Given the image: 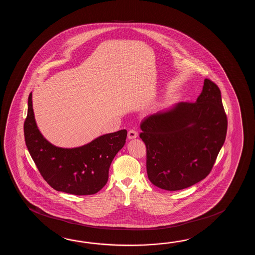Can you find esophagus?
I'll list each match as a JSON object with an SVG mask.
<instances>
[{
    "mask_svg": "<svg viewBox=\"0 0 255 255\" xmlns=\"http://www.w3.org/2000/svg\"><path fill=\"white\" fill-rule=\"evenodd\" d=\"M128 139H133V138L137 137V132L135 129H130L128 133Z\"/></svg>",
    "mask_w": 255,
    "mask_h": 255,
    "instance_id": "34e87169",
    "label": "esophagus"
}]
</instances>
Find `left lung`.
Returning a JSON list of instances; mask_svg holds the SVG:
<instances>
[{
  "label": "left lung",
  "instance_id": "left-lung-1",
  "mask_svg": "<svg viewBox=\"0 0 255 255\" xmlns=\"http://www.w3.org/2000/svg\"><path fill=\"white\" fill-rule=\"evenodd\" d=\"M227 126L221 90L210 79L196 102H180L145 118L139 136L152 184L174 191L205 179L224 144Z\"/></svg>",
  "mask_w": 255,
  "mask_h": 255
}]
</instances>
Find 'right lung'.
Wrapping results in <instances>:
<instances>
[{"instance_id":"add662e5","label":"right lung","mask_w":255,"mask_h":255,"mask_svg":"<svg viewBox=\"0 0 255 255\" xmlns=\"http://www.w3.org/2000/svg\"><path fill=\"white\" fill-rule=\"evenodd\" d=\"M28 151L43 179L57 191L92 195L107 184L111 162L124 146L128 132L122 129L100 135L87 145L63 148L46 140L35 123L32 93L23 125Z\"/></svg>"}]
</instances>
